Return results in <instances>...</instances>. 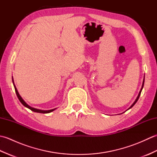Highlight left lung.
Instances as JSON below:
<instances>
[{
    "label": "left lung",
    "mask_w": 157,
    "mask_h": 157,
    "mask_svg": "<svg viewBox=\"0 0 157 157\" xmlns=\"http://www.w3.org/2000/svg\"><path fill=\"white\" fill-rule=\"evenodd\" d=\"M144 80H143V82H142V88H141V89H140V92H139V94H138V96H137V98H136V101L134 102V103H133V104L130 106V107L128 109V110H129V109H131L133 106H134L136 103V102L138 101V98H139V97H140V94H141V92H142V88H143V87H144ZM128 110H127V111H128Z\"/></svg>",
    "instance_id": "8db88e82"
}]
</instances>
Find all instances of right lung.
<instances>
[{
  "label": "right lung",
  "instance_id": "obj_1",
  "mask_svg": "<svg viewBox=\"0 0 157 157\" xmlns=\"http://www.w3.org/2000/svg\"><path fill=\"white\" fill-rule=\"evenodd\" d=\"M12 81H13V86H14V88H15V92H16V94H17V97H18V98H19V101L21 102V104H22L23 106H25V107H27V108H28L29 109H30L31 111H32L36 112V113H49L52 112L53 111H55V109H56V108H55V109H51V110H40V109H36V108H34V107H32V106L28 105L27 104V103H26V102L24 101V100H23V99L21 98V96H20V94H19V92H18V91H17V89L16 86H15V84H14V80H13V77H12Z\"/></svg>",
  "mask_w": 157,
  "mask_h": 157
}]
</instances>
